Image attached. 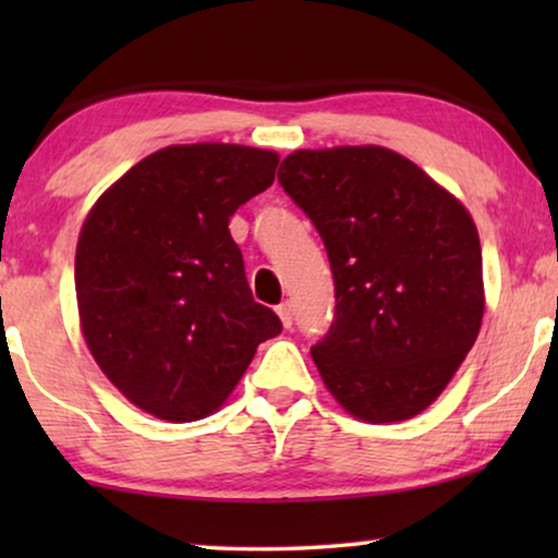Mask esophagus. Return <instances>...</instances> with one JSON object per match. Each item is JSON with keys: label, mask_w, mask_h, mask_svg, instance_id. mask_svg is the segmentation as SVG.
Wrapping results in <instances>:
<instances>
[{"label": "esophagus", "mask_w": 558, "mask_h": 558, "mask_svg": "<svg viewBox=\"0 0 558 558\" xmlns=\"http://www.w3.org/2000/svg\"><path fill=\"white\" fill-rule=\"evenodd\" d=\"M277 315L281 317V325H284L287 330H289V327H292V323H294V312H292V304H289V302L279 304V307H277Z\"/></svg>", "instance_id": "esophagus-1"}]
</instances>
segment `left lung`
Returning a JSON list of instances; mask_svg holds the SVG:
<instances>
[{
    "mask_svg": "<svg viewBox=\"0 0 558 558\" xmlns=\"http://www.w3.org/2000/svg\"><path fill=\"white\" fill-rule=\"evenodd\" d=\"M279 182L330 258L335 319L312 345L327 391L371 424L422 414L483 325V251L468 208L373 144L296 149Z\"/></svg>",
    "mask_w": 558,
    "mask_h": 558,
    "instance_id": "obj_1",
    "label": "left lung"
}]
</instances>
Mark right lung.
I'll return each mask as SVG.
<instances>
[{
	"label": "right lung",
	"instance_id": "right-lung-1",
	"mask_svg": "<svg viewBox=\"0 0 558 558\" xmlns=\"http://www.w3.org/2000/svg\"><path fill=\"white\" fill-rule=\"evenodd\" d=\"M277 165L269 149L174 144L90 208L75 248L81 330L106 378L147 414L182 424L218 411L281 332L251 296L228 231Z\"/></svg>",
	"mask_w": 558,
	"mask_h": 558
}]
</instances>
